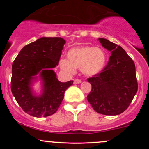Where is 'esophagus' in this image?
Instances as JSON below:
<instances>
[{
  "instance_id": "esophagus-1",
  "label": "esophagus",
  "mask_w": 149,
  "mask_h": 149,
  "mask_svg": "<svg viewBox=\"0 0 149 149\" xmlns=\"http://www.w3.org/2000/svg\"><path fill=\"white\" fill-rule=\"evenodd\" d=\"M81 80H80V79H75L74 80V82H73V83H74V84H79V83H81Z\"/></svg>"
}]
</instances>
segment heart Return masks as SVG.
Wrapping results in <instances>:
<instances>
[{
	"label": "heart",
	"instance_id": "obj_1",
	"mask_svg": "<svg viewBox=\"0 0 149 149\" xmlns=\"http://www.w3.org/2000/svg\"><path fill=\"white\" fill-rule=\"evenodd\" d=\"M68 59L60 60V67L70 73L75 69H80L85 75L92 76L104 69L107 61L106 53L102 49L93 46L73 48L67 53Z\"/></svg>",
	"mask_w": 149,
	"mask_h": 149
}]
</instances>
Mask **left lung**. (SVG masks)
Here are the masks:
<instances>
[{"label": "left lung", "mask_w": 149, "mask_h": 149, "mask_svg": "<svg viewBox=\"0 0 149 149\" xmlns=\"http://www.w3.org/2000/svg\"><path fill=\"white\" fill-rule=\"evenodd\" d=\"M99 40L111 55L100 73L87 79L92 85L87 100L99 113L119 115L127 109L137 92L134 62L120 46L107 39Z\"/></svg>", "instance_id": "1"}]
</instances>
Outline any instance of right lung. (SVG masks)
Listing matches in <instances>:
<instances>
[{"label": "right lung", "mask_w": 149, "mask_h": 149, "mask_svg": "<svg viewBox=\"0 0 149 149\" xmlns=\"http://www.w3.org/2000/svg\"><path fill=\"white\" fill-rule=\"evenodd\" d=\"M66 41L61 38H40L24 46L12 66L11 90L24 112L33 117H46L57 111L66 90L73 80L61 83L51 70L59 64ZM39 72L44 80V93L36 97L32 95L30 85Z\"/></svg>", "instance_id": "obj_1"}]
</instances>
